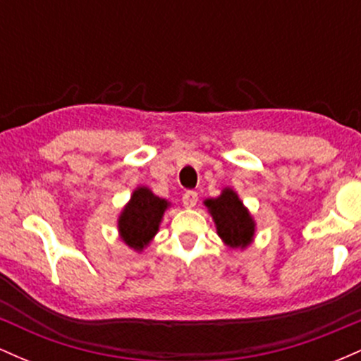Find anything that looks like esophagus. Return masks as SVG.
I'll return each mask as SVG.
<instances>
[{
    "mask_svg": "<svg viewBox=\"0 0 361 361\" xmlns=\"http://www.w3.org/2000/svg\"><path fill=\"white\" fill-rule=\"evenodd\" d=\"M197 202H198L197 192H192V190H190V192H186L183 195V205L186 209H192V207L197 205Z\"/></svg>",
    "mask_w": 361,
    "mask_h": 361,
    "instance_id": "obj_1",
    "label": "esophagus"
}]
</instances>
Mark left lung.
<instances>
[{
	"label": "left lung",
	"mask_w": 361,
	"mask_h": 361,
	"mask_svg": "<svg viewBox=\"0 0 361 361\" xmlns=\"http://www.w3.org/2000/svg\"><path fill=\"white\" fill-rule=\"evenodd\" d=\"M204 205L215 224L217 235L227 247L244 251L251 246L256 234V221L234 188L224 186L219 197L205 198Z\"/></svg>",
	"instance_id": "8db88e82"
}]
</instances>
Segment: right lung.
Instances as JSON below:
<instances>
[{
	"instance_id": "add662e5",
	"label": "right lung",
	"mask_w": 361,
	"mask_h": 361,
	"mask_svg": "<svg viewBox=\"0 0 361 361\" xmlns=\"http://www.w3.org/2000/svg\"><path fill=\"white\" fill-rule=\"evenodd\" d=\"M169 207L166 198L157 197L147 186H137L118 214V238L132 251L142 252L156 238Z\"/></svg>"
}]
</instances>
